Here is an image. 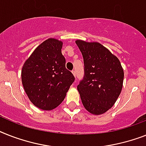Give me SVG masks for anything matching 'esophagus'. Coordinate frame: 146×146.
<instances>
[{"instance_id":"esophagus-1","label":"esophagus","mask_w":146,"mask_h":146,"mask_svg":"<svg viewBox=\"0 0 146 146\" xmlns=\"http://www.w3.org/2000/svg\"><path fill=\"white\" fill-rule=\"evenodd\" d=\"M72 73H73V74L74 75V76H76V73L75 70H72Z\"/></svg>"}]
</instances>
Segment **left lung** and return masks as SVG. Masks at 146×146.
Returning <instances> with one entry per match:
<instances>
[{"label":"left lung","instance_id":"left-lung-1","mask_svg":"<svg viewBox=\"0 0 146 146\" xmlns=\"http://www.w3.org/2000/svg\"><path fill=\"white\" fill-rule=\"evenodd\" d=\"M84 61V76L77 86L84 107L94 115L106 112L122 89L124 71L117 57L99 42L76 40Z\"/></svg>","mask_w":146,"mask_h":146}]
</instances>
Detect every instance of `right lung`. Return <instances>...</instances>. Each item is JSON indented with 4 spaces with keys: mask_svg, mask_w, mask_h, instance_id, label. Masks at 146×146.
I'll return each mask as SVG.
<instances>
[{
    "mask_svg": "<svg viewBox=\"0 0 146 146\" xmlns=\"http://www.w3.org/2000/svg\"><path fill=\"white\" fill-rule=\"evenodd\" d=\"M62 42L48 39L24 64L22 82L32 104L43 110H53L64 99L75 77L66 68Z\"/></svg>",
    "mask_w": 146,
    "mask_h": 146,
    "instance_id": "add662e5",
    "label": "right lung"
}]
</instances>
